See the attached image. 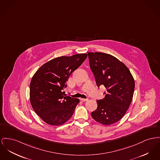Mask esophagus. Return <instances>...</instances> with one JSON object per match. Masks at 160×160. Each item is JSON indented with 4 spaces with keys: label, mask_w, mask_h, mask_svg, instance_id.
<instances>
[{
    "label": "esophagus",
    "mask_w": 160,
    "mask_h": 160,
    "mask_svg": "<svg viewBox=\"0 0 160 160\" xmlns=\"http://www.w3.org/2000/svg\"><path fill=\"white\" fill-rule=\"evenodd\" d=\"M80 100L81 101H82V102H86V101L88 100V98H80Z\"/></svg>",
    "instance_id": "34e87169"
}]
</instances>
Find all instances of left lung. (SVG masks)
Returning <instances> with one entry per match:
<instances>
[{
    "mask_svg": "<svg viewBox=\"0 0 160 160\" xmlns=\"http://www.w3.org/2000/svg\"><path fill=\"white\" fill-rule=\"evenodd\" d=\"M91 69L98 87L106 88L104 98L97 101L91 113L96 122L109 126L118 122L131 103L135 82L129 69L118 58L103 52H88Z\"/></svg>",
    "mask_w": 160,
    "mask_h": 160,
    "instance_id": "obj_1",
    "label": "left lung"
}]
</instances>
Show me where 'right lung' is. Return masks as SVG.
I'll return each mask as SVG.
<instances>
[{"mask_svg":"<svg viewBox=\"0 0 160 160\" xmlns=\"http://www.w3.org/2000/svg\"><path fill=\"white\" fill-rule=\"evenodd\" d=\"M87 56V54H78L57 57L43 65L32 77L30 102L43 122L60 126L72 116L79 99L66 96L63 89L69 76Z\"/></svg>","mask_w":160,"mask_h":160,"instance_id":"1","label":"right lung"}]
</instances>
